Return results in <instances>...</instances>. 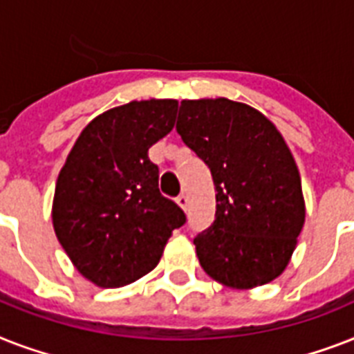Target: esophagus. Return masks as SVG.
Here are the masks:
<instances>
[{"label":"esophagus","mask_w":354,"mask_h":354,"mask_svg":"<svg viewBox=\"0 0 354 354\" xmlns=\"http://www.w3.org/2000/svg\"><path fill=\"white\" fill-rule=\"evenodd\" d=\"M176 204L180 205V207H182L183 211H187V205H189V200H187V196H185V194H180V196H178L176 198Z\"/></svg>","instance_id":"34e87169"}]
</instances>
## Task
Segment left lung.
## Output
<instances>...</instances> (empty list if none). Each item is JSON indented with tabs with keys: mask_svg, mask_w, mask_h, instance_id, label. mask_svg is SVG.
<instances>
[{
	"mask_svg": "<svg viewBox=\"0 0 354 354\" xmlns=\"http://www.w3.org/2000/svg\"><path fill=\"white\" fill-rule=\"evenodd\" d=\"M176 130L215 182V222L194 239L205 274L236 290L279 277L305 224L301 176L279 130L226 97L182 101Z\"/></svg>",
	"mask_w": 354,
	"mask_h": 354,
	"instance_id": "8db88e82",
	"label": "left lung"
}]
</instances>
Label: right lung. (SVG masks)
I'll list each match as a JSON object with an SVG mask.
<instances>
[{"mask_svg": "<svg viewBox=\"0 0 354 354\" xmlns=\"http://www.w3.org/2000/svg\"><path fill=\"white\" fill-rule=\"evenodd\" d=\"M176 99L132 101L97 115L58 174L53 227L82 277L130 285L156 268L185 213L160 193L149 149L174 128Z\"/></svg>", "mask_w": 354, "mask_h": 354, "instance_id": "right-lung-1", "label": "right lung"}]
</instances>
